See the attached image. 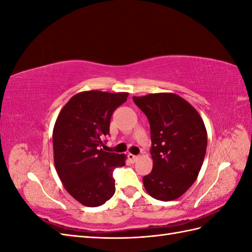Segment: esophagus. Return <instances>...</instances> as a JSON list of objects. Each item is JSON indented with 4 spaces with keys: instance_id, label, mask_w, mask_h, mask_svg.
Listing matches in <instances>:
<instances>
[{
    "instance_id": "esophagus-1",
    "label": "esophagus",
    "mask_w": 252,
    "mask_h": 252,
    "mask_svg": "<svg viewBox=\"0 0 252 252\" xmlns=\"http://www.w3.org/2000/svg\"><path fill=\"white\" fill-rule=\"evenodd\" d=\"M127 157H129V159L131 160V161H133V162L136 161V160H137V156H135V155L129 154V155H127Z\"/></svg>"
}]
</instances>
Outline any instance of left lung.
<instances>
[{
  "mask_svg": "<svg viewBox=\"0 0 252 252\" xmlns=\"http://www.w3.org/2000/svg\"><path fill=\"white\" fill-rule=\"evenodd\" d=\"M151 125L153 170L143 183L153 198L178 199L194 184L205 159L207 130L189 101L174 93L134 96Z\"/></svg>",
  "mask_w": 252,
  "mask_h": 252,
  "instance_id": "obj_1",
  "label": "left lung"
}]
</instances>
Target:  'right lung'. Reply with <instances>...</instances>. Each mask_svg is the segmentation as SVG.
<instances>
[{"instance_id": "add662e5", "label": "right lung", "mask_w": 252, "mask_h": 252, "mask_svg": "<svg viewBox=\"0 0 252 252\" xmlns=\"http://www.w3.org/2000/svg\"><path fill=\"white\" fill-rule=\"evenodd\" d=\"M129 93L91 90L80 92L63 107L53 130L54 163L62 183L74 199L98 207L115 194V168L126 164L125 154L104 152L112 112Z\"/></svg>"}]
</instances>
